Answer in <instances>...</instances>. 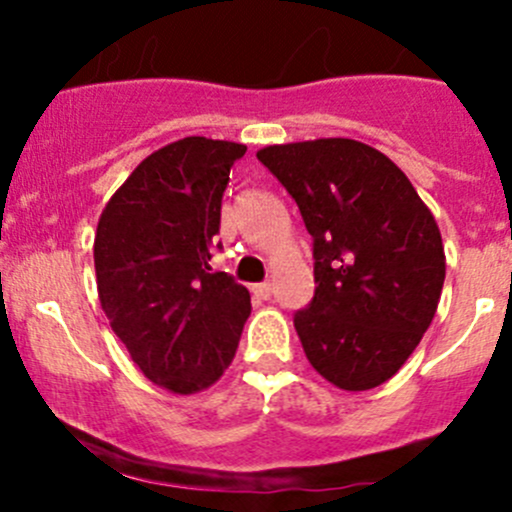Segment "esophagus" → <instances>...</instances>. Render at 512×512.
<instances>
[{
  "instance_id": "1",
  "label": "esophagus",
  "mask_w": 512,
  "mask_h": 512,
  "mask_svg": "<svg viewBox=\"0 0 512 512\" xmlns=\"http://www.w3.org/2000/svg\"><path fill=\"white\" fill-rule=\"evenodd\" d=\"M272 289H275V285H272V282H260V285L252 287V292H255L257 297H262V299H270L272 297Z\"/></svg>"
}]
</instances>
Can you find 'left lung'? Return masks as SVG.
<instances>
[{"label": "left lung", "mask_w": 512, "mask_h": 512, "mask_svg": "<svg viewBox=\"0 0 512 512\" xmlns=\"http://www.w3.org/2000/svg\"><path fill=\"white\" fill-rule=\"evenodd\" d=\"M257 158L314 240V297L294 314L309 364L344 391L389 381L431 327L446 280L441 230L404 170L352 138L282 143Z\"/></svg>", "instance_id": "obj_1"}]
</instances>
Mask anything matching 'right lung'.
<instances>
[{
	"label": "right lung",
	"mask_w": 512,
	"mask_h": 512,
	"mask_svg": "<svg viewBox=\"0 0 512 512\" xmlns=\"http://www.w3.org/2000/svg\"><path fill=\"white\" fill-rule=\"evenodd\" d=\"M245 151L203 136L168 143L138 163L98 218L101 309L143 376L170 394L213 386L250 317V292L210 272L230 168Z\"/></svg>",
	"instance_id": "obj_1"
}]
</instances>
